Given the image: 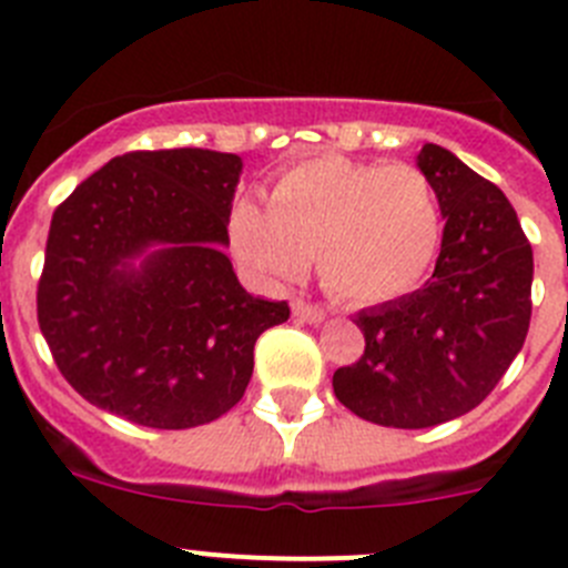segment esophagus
I'll return each mask as SVG.
<instances>
[{
    "label": "esophagus",
    "mask_w": 568,
    "mask_h": 568,
    "mask_svg": "<svg viewBox=\"0 0 568 568\" xmlns=\"http://www.w3.org/2000/svg\"><path fill=\"white\" fill-rule=\"evenodd\" d=\"M293 315L298 321H304V324H321V321L327 318L324 310L313 307V304H307V301H293Z\"/></svg>",
    "instance_id": "obj_1"
}]
</instances>
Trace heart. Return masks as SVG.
Wrapping results in <instances>:
<instances>
[{"instance_id":"heart-1","label":"heart","mask_w":568,"mask_h":568,"mask_svg":"<svg viewBox=\"0 0 568 568\" xmlns=\"http://www.w3.org/2000/svg\"><path fill=\"white\" fill-rule=\"evenodd\" d=\"M267 207L235 204L230 241L264 284L304 275L310 255L333 293L384 304L420 287L444 241L438 190L413 164L327 153L278 175Z\"/></svg>"}]
</instances>
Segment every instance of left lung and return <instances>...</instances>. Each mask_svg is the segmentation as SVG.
Returning a JSON list of instances; mask_svg holds the SVG:
<instances>
[{
	"mask_svg": "<svg viewBox=\"0 0 568 568\" xmlns=\"http://www.w3.org/2000/svg\"><path fill=\"white\" fill-rule=\"evenodd\" d=\"M415 162L446 219L435 273L415 293L361 310L364 355L333 375L349 413L395 429L475 409L520 353L531 318L535 264L509 199L438 144H424Z\"/></svg>",
	"mask_w": 568,
	"mask_h": 568,
	"instance_id": "1",
	"label": "left lung"
}]
</instances>
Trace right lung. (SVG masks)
<instances>
[{
    "mask_svg": "<svg viewBox=\"0 0 568 568\" xmlns=\"http://www.w3.org/2000/svg\"><path fill=\"white\" fill-rule=\"evenodd\" d=\"M235 153L115 155L53 213L39 329L93 406L150 429L222 418L253 378V346L287 301L241 287L224 247Z\"/></svg>",
    "mask_w": 568,
    "mask_h": 568,
    "instance_id": "right-lung-1",
    "label": "right lung"
}]
</instances>
